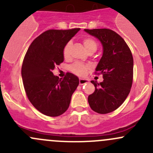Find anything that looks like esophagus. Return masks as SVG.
<instances>
[{
	"label": "esophagus",
	"mask_w": 153,
	"mask_h": 153,
	"mask_svg": "<svg viewBox=\"0 0 153 153\" xmlns=\"http://www.w3.org/2000/svg\"><path fill=\"white\" fill-rule=\"evenodd\" d=\"M88 80L84 79V78H80L79 79V84L80 85H84V84H87Z\"/></svg>",
	"instance_id": "34e87169"
}]
</instances>
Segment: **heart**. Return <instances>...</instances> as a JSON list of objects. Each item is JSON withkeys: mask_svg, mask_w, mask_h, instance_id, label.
<instances>
[{"mask_svg": "<svg viewBox=\"0 0 153 153\" xmlns=\"http://www.w3.org/2000/svg\"><path fill=\"white\" fill-rule=\"evenodd\" d=\"M83 43H84V47H85L86 50L88 51V52H90V51H96L97 48H98V44L92 38H84ZM70 47L71 42H68L65 45V47H64L63 55H64L65 59H69L70 58ZM88 68H89V66L86 65V64H84L80 62H75V64L71 66L70 69L73 73L78 75H81L85 72V71Z\"/></svg>", "mask_w": 153, "mask_h": 153, "instance_id": "1", "label": "heart"}]
</instances>
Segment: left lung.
Here are the masks:
<instances>
[{"label":"left lung","mask_w":153,"mask_h":153,"mask_svg":"<svg viewBox=\"0 0 153 153\" xmlns=\"http://www.w3.org/2000/svg\"><path fill=\"white\" fill-rule=\"evenodd\" d=\"M101 41L103 55L95 71L102 74L104 81L94 84L95 92L89 95L91 109L106 114L118 109L130 92L133 79V58L124 40L109 29H84Z\"/></svg>","instance_id":"left-lung-1"}]
</instances>
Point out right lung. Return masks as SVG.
I'll return each instance as SVG.
<instances>
[{"mask_svg": "<svg viewBox=\"0 0 153 153\" xmlns=\"http://www.w3.org/2000/svg\"><path fill=\"white\" fill-rule=\"evenodd\" d=\"M79 30L46 31L32 41L24 57L21 76L27 98L39 112L47 116L64 113L79 84L78 78L72 73L67 72L60 79L52 72L64 61V47Z\"/></svg>", "mask_w": 153, "mask_h": 153, "instance_id": "add662e5", "label": "right lung"}]
</instances>
